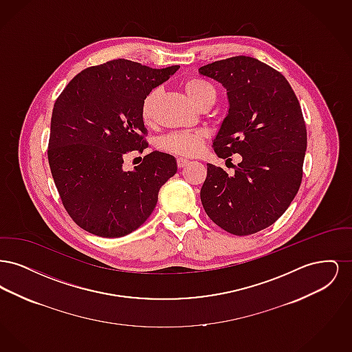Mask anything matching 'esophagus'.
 Segmentation results:
<instances>
[{"label":"esophagus","mask_w":352,"mask_h":352,"mask_svg":"<svg viewBox=\"0 0 352 352\" xmlns=\"http://www.w3.org/2000/svg\"><path fill=\"white\" fill-rule=\"evenodd\" d=\"M190 164V161L188 160H186V158H182V157H179V158H177V165H178V168H182L184 166H187Z\"/></svg>","instance_id":"1"}]
</instances>
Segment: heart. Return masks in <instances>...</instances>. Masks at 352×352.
<instances>
[{
  "label": "heart",
  "instance_id": "1",
  "mask_svg": "<svg viewBox=\"0 0 352 352\" xmlns=\"http://www.w3.org/2000/svg\"><path fill=\"white\" fill-rule=\"evenodd\" d=\"M184 92L195 105L207 99L217 98V89L212 84L201 78H190L184 80ZM158 89H151L141 101L140 113L145 125H151L154 107L158 99ZM206 141L204 132H174L160 140V148L164 151L178 155H195L201 151Z\"/></svg>",
  "mask_w": 352,
  "mask_h": 352
}]
</instances>
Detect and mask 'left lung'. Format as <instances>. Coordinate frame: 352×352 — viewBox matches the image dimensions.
Masks as SVG:
<instances>
[{"label":"left lung","instance_id":"obj_1","mask_svg":"<svg viewBox=\"0 0 352 352\" xmlns=\"http://www.w3.org/2000/svg\"><path fill=\"white\" fill-rule=\"evenodd\" d=\"M227 89L228 113L214 140L219 158L240 154L234 175L207 164L201 201L220 228L237 236L272 226L298 192L307 145L298 99L284 75L251 56L199 68Z\"/></svg>","mask_w":352,"mask_h":352}]
</instances>
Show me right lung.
I'll return each instance as SVG.
<instances>
[{
    "instance_id": "1",
    "label": "right lung",
    "mask_w": 352,
    "mask_h": 352,
    "mask_svg": "<svg viewBox=\"0 0 352 352\" xmlns=\"http://www.w3.org/2000/svg\"><path fill=\"white\" fill-rule=\"evenodd\" d=\"M179 68L115 59L79 72L54 104L49 164L68 215L84 231L121 237L151 217L158 191L177 173L173 155L151 151L132 171L128 151L148 148L140 107Z\"/></svg>"
}]
</instances>
